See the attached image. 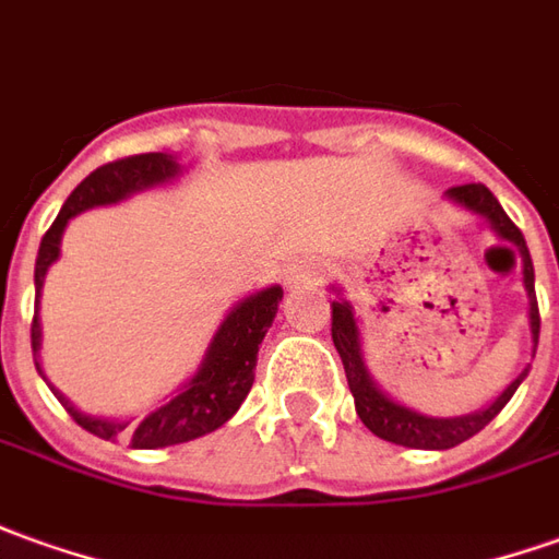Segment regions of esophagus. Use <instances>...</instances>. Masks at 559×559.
Segmentation results:
<instances>
[{
	"label": "esophagus",
	"mask_w": 559,
	"mask_h": 559,
	"mask_svg": "<svg viewBox=\"0 0 559 559\" xmlns=\"http://www.w3.org/2000/svg\"><path fill=\"white\" fill-rule=\"evenodd\" d=\"M322 276H325V271H322V264H317V261H295L286 271V283L292 288H298L310 286V283H322Z\"/></svg>",
	"instance_id": "esophagus-1"
}]
</instances>
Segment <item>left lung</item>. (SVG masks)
<instances>
[{"label":"left lung","mask_w":559,"mask_h":559,"mask_svg":"<svg viewBox=\"0 0 559 559\" xmlns=\"http://www.w3.org/2000/svg\"><path fill=\"white\" fill-rule=\"evenodd\" d=\"M448 198L453 203H460L468 213L480 215L490 222V228L499 234V240H506L508 246H514V252L521 255L523 267V288H526V298H530V331H533V349L538 346V301H536V271H533V258H530V249H526V240H523L521 228L511 222L506 215V210L499 206V200L492 198V191L487 185L472 182V185H456V188H448ZM341 295V288H334ZM331 341L341 353V361H344L346 383H349V392L356 399V414L359 419L383 441H392V444H402V448L414 450H450L456 444L468 441L472 435H478L487 423H490L508 402L511 395L518 392V386L523 383V377L530 368H523L521 374L514 377L506 386V392L496 399L492 404H487L484 411H475V414H465V417H426L419 411H411L404 404L392 402L386 392L377 390V383L368 374V365L361 359V341H359V322H356V313H353V304L346 298H337L331 301Z\"/></svg>","instance_id":"obj_1"}]
</instances>
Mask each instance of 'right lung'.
Listing matches in <instances>:
<instances>
[{
  "label": "right lung",
  "instance_id": "1",
  "mask_svg": "<svg viewBox=\"0 0 559 559\" xmlns=\"http://www.w3.org/2000/svg\"><path fill=\"white\" fill-rule=\"evenodd\" d=\"M182 173L179 160L164 152H148V155L121 157L96 167L84 182L72 191L63 203L60 215L53 218L48 234L41 237L36 258V317H33V356L41 349V322H38V298H41V286H45V273L53 261L60 258V240L67 230L72 215L94 210V206H109L118 200L130 198L136 191L155 188L169 179H176ZM283 301V288L271 286L261 288L255 295L242 298L240 304L230 307V313L222 319V325L215 331L213 344L206 349V356L200 361L198 374L185 383L176 395H169L167 402L155 407L152 414H145L140 423L130 426V419H106L81 414L75 404L69 402L63 392H51L63 402L69 417L79 423L81 429H87L103 441H115L118 435H124L130 448L155 450L169 448V444H185L194 441L200 435L215 432L218 426H225L237 411H240L242 399L252 390L255 380V361L258 346L264 341V334L273 325L276 307ZM38 374L45 377L41 365L36 361Z\"/></svg>",
  "mask_w": 559,
  "mask_h": 559
}]
</instances>
